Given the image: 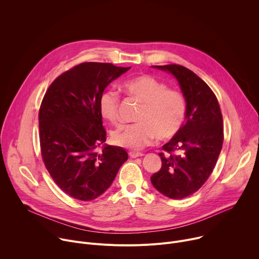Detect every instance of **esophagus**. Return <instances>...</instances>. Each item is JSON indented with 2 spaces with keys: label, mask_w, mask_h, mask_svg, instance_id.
I'll use <instances>...</instances> for the list:
<instances>
[{
  "label": "esophagus",
  "mask_w": 259,
  "mask_h": 259,
  "mask_svg": "<svg viewBox=\"0 0 259 259\" xmlns=\"http://www.w3.org/2000/svg\"><path fill=\"white\" fill-rule=\"evenodd\" d=\"M129 156H130L131 158H138V157H142L143 154L138 153V152H130V153H129Z\"/></svg>",
  "instance_id": "34e87169"
}]
</instances>
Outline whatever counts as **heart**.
<instances>
[{
    "label": "heart",
    "mask_w": 259,
    "mask_h": 259,
    "mask_svg": "<svg viewBox=\"0 0 259 259\" xmlns=\"http://www.w3.org/2000/svg\"><path fill=\"white\" fill-rule=\"evenodd\" d=\"M122 89L142 103L135 124H124L112 132L113 141L127 149L138 150L159 140L174 137L181 129L187 114L183 95L151 75H140L123 82ZM119 93L113 89L103 91L99 97L100 116L116 123L119 118Z\"/></svg>",
    "instance_id": "obj_1"
}]
</instances>
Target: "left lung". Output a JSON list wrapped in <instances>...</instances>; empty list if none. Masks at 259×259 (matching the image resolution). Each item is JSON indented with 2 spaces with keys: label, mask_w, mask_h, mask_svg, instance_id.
<instances>
[{
  "label": "left lung",
  "mask_w": 259,
  "mask_h": 259,
  "mask_svg": "<svg viewBox=\"0 0 259 259\" xmlns=\"http://www.w3.org/2000/svg\"><path fill=\"white\" fill-rule=\"evenodd\" d=\"M178 81L187 102L179 132L162 146V168L151 177L154 188L170 199L196 193L212 173L223 149L224 127L219 103L210 87L194 71L178 64L153 65Z\"/></svg>",
  "instance_id": "obj_1"
}]
</instances>
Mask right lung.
Returning a JSON list of instances; mask_svg holds the SVG:
<instances>
[{"label": "right lung", "mask_w": 259, "mask_h": 259, "mask_svg": "<svg viewBox=\"0 0 259 259\" xmlns=\"http://www.w3.org/2000/svg\"><path fill=\"white\" fill-rule=\"evenodd\" d=\"M130 68L78 64L56 78L43 98L39 112L42 158L54 182L73 199L92 201L101 196L128 160L123 147L104 143L98 102L108 84Z\"/></svg>", "instance_id": "add662e5"}]
</instances>
